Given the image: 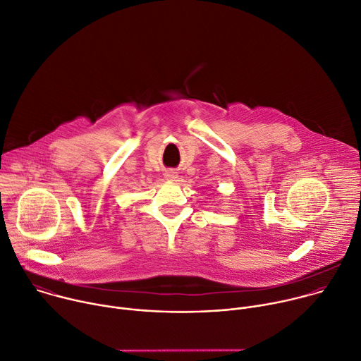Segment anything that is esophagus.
Instances as JSON below:
<instances>
[{
  "mask_svg": "<svg viewBox=\"0 0 361 361\" xmlns=\"http://www.w3.org/2000/svg\"><path fill=\"white\" fill-rule=\"evenodd\" d=\"M164 176H166V178H167V180H170V181H174V180L178 177V176H177V173H176L174 170H169V171H166V173H164Z\"/></svg>",
  "mask_w": 361,
  "mask_h": 361,
  "instance_id": "obj_1",
  "label": "esophagus"
}]
</instances>
